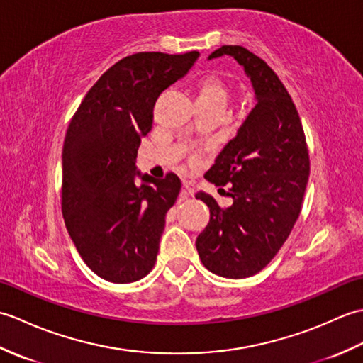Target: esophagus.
Returning a JSON list of instances; mask_svg holds the SVG:
<instances>
[{
	"mask_svg": "<svg viewBox=\"0 0 363 363\" xmlns=\"http://www.w3.org/2000/svg\"><path fill=\"white\" fill-rule=\"evenodd\" d=\"M194 191H195V189H194V186H191L190 181L182 182V198H186L189 195H194Z\"/></svg>",
	"mask_w": 363,
	"mask_h": 363,
	"instance_id": "34e87169",
	"label": "esophagus"
}]
</instances>
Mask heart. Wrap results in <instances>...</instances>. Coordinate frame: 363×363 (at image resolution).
<instances>
[{
	"instance_id": "heart-1",
	"label": "heart",
	"mask_w": 363,
	"mask_h": 363,
	"mask_svg": "<svg viewBox=\"0 0 363 363\" xmlns=\"http://www.w3.org/2000/svg\"><path fill=\"white\" fill-rule=\"evenodd\" d=\"M228 101V87L218 76L206 74L195 84V104L223 109Z\"/></svg>"
}]
</instances>
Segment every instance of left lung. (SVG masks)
<instances>
[{
  "instance_id": "8db88e82",
  "label": "left lung",
  "mask_w": 363,
  "mask_h": 363,
  "mask_svg": "<svg viewBox=\"0 0 363 363\" xmlns=\"http://www.w3.org/2000/svg\"><path fill=\"white\" fill-rule=\"evenodd\" d=\"M234 57L254 91V107L225 145L209 172L215 186L233 184V204L198 191L211 209L196 238L201 262L212 273L242 279L269 264L295 225L309 179V152L289 91L264 60L243 46L225 45L207 59Z\"/></svg>"
}]
</instances>
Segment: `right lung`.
I'll use <instances>...</instances> for the list:
<instances>
[{"instance_id": "right-lung-1", "label": "right lung", "mask_w": 363, "mask_h": 363, "mask_svg": "<svg viewBox=\"0 0 363 363\" xmlns=\"http://www.w3.org/2000/svg\"><path fill=\"white\" fill-rule=\"evenodd\" d=\"M198 51L137 52L118 60L91 87L67 129L62 215L87 267L128 284L151 272L181 181L156 179L135 167L159 95L189 73Z\"/></svg>"}]
</instances>
